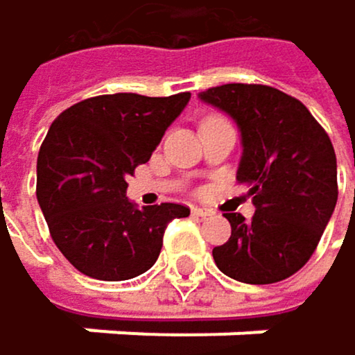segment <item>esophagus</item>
<instances>
[{
	"label": "esophagus",
	"instance_id": "1",
	"mask_svg": "<svg viewBox=\"0 0 355 355\" xmlns=\"http://www.w3.org/2000/svg\"><path fill=\"white\" fill-rule=\"evenodd\" d=\"M214 211L207 209V207H199V205H192V216H199V218H205V216H211Z\"/></svg>",
	"mask_w": 355,
	"mask_h": 355
}]
</instances>
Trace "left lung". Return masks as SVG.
Masks as SVG:
<instances>
[{"mask_svg": "<svg viewBox=\"0 0 355 355\" xmlns=\"http://www.w3.org/2000/svg\"><path fill=\"white\" fill-rule=\"evenodd\" d=\"M201 99L233 116L250 186L252 220L224 214L230 239L214 248L218 269L243 284H275L303 269L334 211L336 156L324 127L298 99L267 84H222Z\"/></svg>", "mask_w": 355, "mask_h": 355, "instance_id": "obj_1", "label": "left lung"}]
</instances>
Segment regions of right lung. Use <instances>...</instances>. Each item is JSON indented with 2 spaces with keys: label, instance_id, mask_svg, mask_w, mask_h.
<instances>
[{
  "label": "right lung",
  "instance_id": "obj_1",
  "mask_svg": "<svg viewBox=\"0 0 355 355\" xmlns=\"http://www.w3.org/2000/svg\"><path fill=\"white\" fill-rule=\"evenodd\" d=\"M190 93H116L84 99L57 116L37 154V203L50 237L73 267L103 282L146 273L165 228L190 209L161 203L137 209L127 178L150 161Z\"/></svg>",
  "mask_w": 355,
  "mask_h": 355
}]
</instances>
